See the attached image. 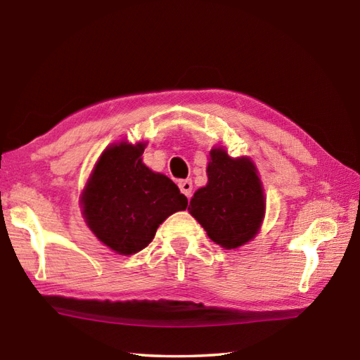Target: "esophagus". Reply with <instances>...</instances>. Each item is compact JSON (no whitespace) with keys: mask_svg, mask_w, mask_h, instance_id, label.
I'll use <instances>...</instances> for the list:
<instances>
[{"mask_svg":"<svg viewBox=\"0 0 360 360\" xmlns=\"http://www.w3.org/2000/svg\"><path fill=\"white\" fill-rule=\"evenodd\" d=\"M179 188H181V192L184 193L187 198H190V196H192V190H193V184H192V181L190 179H184V181H179Z\"/></svg>","mask_w":360,"mask_h":360,"instance_id":"esophagus-1","label":"esophagus"}]
</instances>
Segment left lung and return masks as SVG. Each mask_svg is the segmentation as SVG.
Returning <instances> with one entry per match:
<instances>
[{"label": "left lung", "mask_w": 360, "mask_h": 360, "mask_svg": "<svg viewBox=\"0 0 360 360\" xmlns=\"http://www.w3.org/2000/svg\"><path fill=\"white\" fill-rule=\"evenodd\" d=\"M188 210L223 248L250 242L265 214L264 190L252 162L231 159L220 148L210 151L207 186L193 195Z\"/></svg>", "instance_id": "left-lung-1"}]
</instances>
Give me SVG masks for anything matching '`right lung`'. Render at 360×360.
<instances>
[{"mask_svg": "<svg viewBox=\"0 0 360 360\" xmlns=\"http://www.w3.org/2000/svg\"><path fill=\"white\" fill-rule=\"evenodd\" d=\"M143 143L108 148L82 195L89 228L124 256L143 250L167 217L187 207L170 178L143 165Z\"/></svg>", "mask_w": 360, "mask_h": 360, "instance_id": "add662e5", "label": "right lung"}]
</instances>
